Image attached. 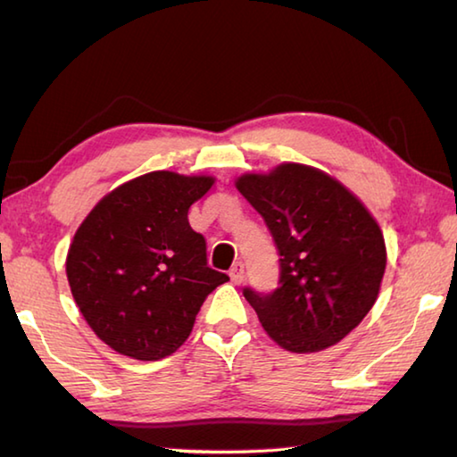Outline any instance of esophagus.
Listing matches in <instances>:
<instances>
[{"instance_id":"34e87169","label":"esophagus","mask_w":457,"mask_h":457,"mask_svg":"<svg viewBox=\"0 0 457 457\" xmlns=\"http://www.w3.org/2000/svg\"><path fill=\"white\" fill-rule=\"evenodd\" d=\"M229 278H231V282H234V284H242V282H244V278H245V268H244L242 262H236V264L231 266V270H229Z\"/></svg>"}]
</instances>
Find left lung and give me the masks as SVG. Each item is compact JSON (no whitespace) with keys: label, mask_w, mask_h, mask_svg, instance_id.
<instances>
[{"label":"left lung","mask_w":457,"mask_h":457,"mask_svg":"<svg viewBox=\"0 0 457 457\" xmlns=\"http://www.w3.org/2000/svg\"><path fill=\"white\" fill-rule=\"evenodd\" d=\"M236 187L280 253V286L272 294L244 290L268 337L298 354L337 345L381 290L386 247L377 220L353 191L311 165L245 173Z\"/></svg>","instance_id":"8db88e82"}]
</instances>
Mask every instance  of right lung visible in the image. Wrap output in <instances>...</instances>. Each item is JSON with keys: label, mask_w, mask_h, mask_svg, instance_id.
I'll return each mask as SVG.
<instances>
[{"label": "right lung", "mask_w": 457, "mask_h": 457, "mask_svg": "<svg viewBox=\"0 0 457 457\" xmlns=\"http://www.w3.org/2000/svg\"><path fill=\"white\" fill-rule=\"evenodd\" d=\"M212 175L153 171L98 201L76 229L66 276L95 335L125 357L159 361L191 335L207 294L228 282L207 266L189 207Z\"/></svg>", "instance_id": "1"}]
</instances>
